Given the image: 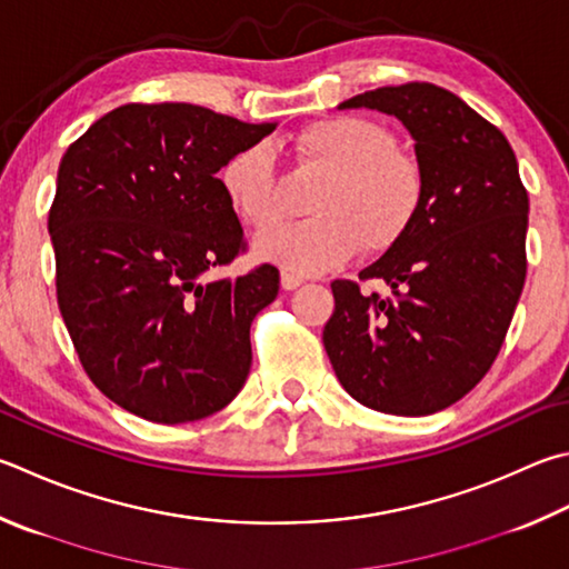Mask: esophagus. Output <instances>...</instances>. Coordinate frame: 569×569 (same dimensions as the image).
I'll return each instance as SVG.
<instances>
[{
    "label": "esophagus",
    "mask_w": 569,
    "mask_h": 569,
    "mask_svg": "<svg viewBox=\"0 0 569 569\" xmlns=\"http://www.w3.org/2000/svg\"><path fill=\"white\" fill-rule=\"evenodd\" d=\"M303 281H301V278H298V276H293V273H281V288H283V291H296V288L298 286H301Z\"/></svg>",
    "instance_id": "34e87169"
}]
</instances>
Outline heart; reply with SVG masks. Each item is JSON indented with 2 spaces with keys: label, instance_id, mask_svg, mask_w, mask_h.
<instances>
[{
  "label": "heart",
  "instance_id": "b5f03b06",
  "mask_svg": "<svg viewBox=\"0 0 569 569\" xmlns=\"http://www.w3.org/2000/svg\"><path fill=\"white\" fill-rule=\"evenodd\" d=\"M298 149L333 173L316 196V219L281 223L256 236L258 261L293 276H318L348 263L360 249H392L422 206V173L398 149L396 133L368 117H330L301 131ZM221 189L236 216L266 229L283 213V193L271 147L251 143L223 163Z\"/></svg>",
  "mask_w": 569,
  "mask_h": 569
}]
</instances>
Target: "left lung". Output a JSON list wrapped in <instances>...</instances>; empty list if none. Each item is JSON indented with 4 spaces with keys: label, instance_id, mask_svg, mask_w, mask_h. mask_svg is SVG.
I'll return each mask as SVG.
<instances>
[{
    "label": "left lung",
    "instance_id": "1",
    "mask_svg": "<svg viewBox=\"0 0 569 569\" xmlns=\"http://www.w3.org/2000/svg\"><path fill=\"white\" fill-rule=\"evenodd\" d=\"M396 117L416 141L422 206L402 239L360 278L333 281L323 346L340 386L388 416H432L480 383L520 301L528 191L498 127L426 81L380 87L338 104Z\"/></svg>",
    "mask_w": 569,
    "mask_h": 569
}]
</instances>
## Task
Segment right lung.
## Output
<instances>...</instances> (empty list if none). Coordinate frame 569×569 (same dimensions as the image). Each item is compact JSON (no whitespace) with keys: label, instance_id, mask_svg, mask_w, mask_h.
I'll return each instance as SVG.
<instances>
[{"label":"right lung","instance_id":"1","mask_svg":"<svg viewBox=\"0 0 569 569\" xmlns=\"http://www.w3.org/2000/svg\"><path fill=\"white\" fill-rule=\"evenodd\" d=\"M273 129L193 104H127L61 157L49 211L59 311L91 383L133 416L209 418L249 378L251 323L276 301L278 268L203 276L246 249L216 171Z\"/></svg>","mask_w":569,"mask_h":569}]
</instances>
